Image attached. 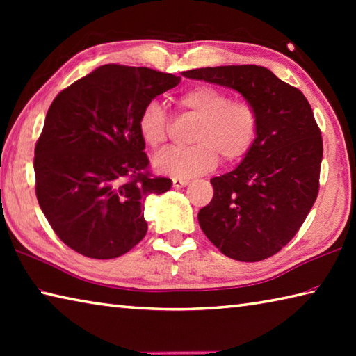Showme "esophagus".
<instances>
[{"mask_svg": "<svg viewBox=\"0 0 356 356\" xmlns=\"http://www.w3.org/2000/svg\"><path fill=\"white\" fill-rule=\"evenodd\" d=\"M190 184V180H185V179H172V186H176V188H182V186H186Z\"/></svg>", "mask_w": 356, "mask_h": 356, "instance_id": "esophagus-1", "label": "esophagus"}]
</instances>
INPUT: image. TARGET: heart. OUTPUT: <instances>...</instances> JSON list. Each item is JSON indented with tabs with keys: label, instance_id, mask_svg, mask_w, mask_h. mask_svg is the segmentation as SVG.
<instances>
[{
	"label": "heart",
	"instance_id": "obj_1",
	"mask_svg": "<svg viewBox=\"0 0 356 356\" xmlns=\"http://www.w3.org/2000/svg\"><path fill=\"white\" fill-rule=\"evenodd\" d=\"M177 104L200 118L193 131V146L171 149L155 160V170L174 179L204 176L218 165L242 160L254 146L259 134V114L250 102L232 100L231 95L209 84H197L179 95ZM168 116L159 102L143 106L136 129L150 149H161L168 141Z\"/></svg>",
	"mask_w": 356,
	"mask_h": 356
}]
</instances>
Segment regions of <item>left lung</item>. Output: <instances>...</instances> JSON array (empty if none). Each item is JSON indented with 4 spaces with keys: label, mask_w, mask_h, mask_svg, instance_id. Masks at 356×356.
<instances>
[{
    "label": "left lung",
    "mask_w": 356,
    "mask_h": 356,
    "mask_svg": "<svg viewBox=\"0 0 356 356\" xmlns=\"http://www.w3.org/2000/svg\"><path fill=\"white\" fill-rule=\"evenodd\" d=\"M182 75L236 89L257 110L254 146L236 170L210 180L213 197L197 221L225 256L264 261L291 242L316 202L323 143L309 102L262 65Z\"/></svg>",
    "instance_id": "8db88e82"
}]
</instances>
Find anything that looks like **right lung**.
<instances>
[{
  "label": "right lung",
  "mask_w": 356,
  "mask_h": 356,
  "mask_svg": "<svg viewBox=\"0 0 356 356\" xmlns=\"http://www.w3.org/2000/svg\"><path fill=\"white\" fill-rule=\"evenodd\" d=\"M180 76L106 64L72 83L48 108L34 149L35 196L63 242L92 259L125 254L144 238V201L171 188L154 177L136 120Z\"/></svg>",
  "instance_id": "add662e5"
}]
</instances>
